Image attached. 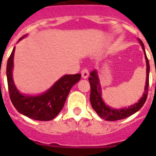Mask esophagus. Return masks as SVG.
Segmentation results:
<instances>
[{"label":"esophagus","mask_w":156,"mask_h":156,"mask_svg":"<svg viewBox=\"0 0 156 156\" xmlns=\"http://www.w3.org/2000/svg\"><path fill=\"white\" fill-rule=\"evenodd\" d=\"M81 76L83 79H87L89 76V72L87 69L86 68H83L82 70H81Z\"/></svg>","instance_id":"esophagus-1"}]
</instances>
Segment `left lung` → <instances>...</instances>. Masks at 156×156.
<instances>
[{
  "mask_svg": "<svg viewBox=\"0 0 156 156\" xmlns=\"http://www.w3.org/2000/svg\"><path fill=\"white\" fill-rule=\"evenodd\" d=\"M138 41L141 44L143 50H144V55H145L146 66H147V78H146V85L144 88V93L142 98L138 101V102L136 103L133 105L129 106L128 108H121V109H114L110 108L109 106L106 105L101 97V87L99 85V80L98 78L97 73L95 70L92 71L90 73V76L89 77V82L90 85V101L92 105V108L98 113V115L102 119H105L108 121H115L119 119H125L126 117L134 114L136 112L138 111L145 103L146 99L148 97V85H149V62L146 55L145 50H144V44L138 38Z\"/></svg>",
  "mask_w": 156,
  "mask_h": 156,
  "instance_id": "1",
  "label": "left lung"
}]
</instances>
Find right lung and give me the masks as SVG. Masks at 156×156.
Masks as SVG:
<instances>
[{
    "label": "right lung",
    "mask_w": 156,
    "mask_h": 156,
    "mask_svg": "<svg viewBox=\"0 0 156 156\" xmlns=\"http://www.w3.org/2000/svg\"><path fill=\"white\" fill-rule=\"evenodd\" d=\"M15 48L7 63L8 91L12 104L18 112L29 118L40 121L51 120L62 109L72 87L80 80L81 75H66L44 94L38 96H25L19 93L12 79Z\"/></svg>",
    "instance_id": "1"
}]
</instances>
